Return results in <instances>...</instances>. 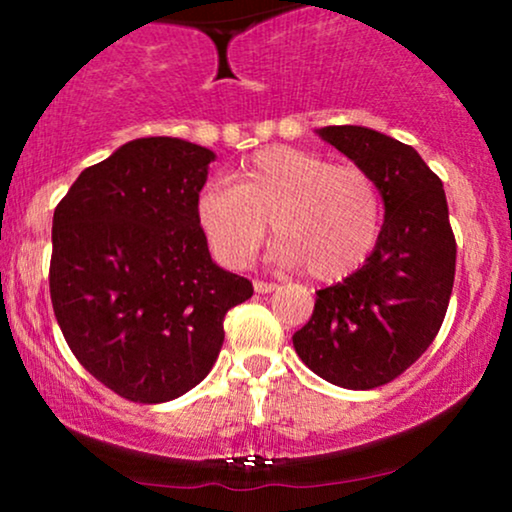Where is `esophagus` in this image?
Returning a JSON list of instances; mask_svg holds the SVG:
<instances>
[{
    "label": "esophagus",
    "instance_id": "1",
    "mask_svg": "<svg viewBox=\"0 0 512 512\" xmlns=\"http://www.w3.org/2000/svg\"><path fill=\"white\" fill-rule=\"evenodd\" d=\"M276 289H279V286H276L274 281H260V279L255 281V291H257V293H272V291H276Z\"/></svg>",
    "mask_w": 512,
    "mask_h": 512
}]
</instances>
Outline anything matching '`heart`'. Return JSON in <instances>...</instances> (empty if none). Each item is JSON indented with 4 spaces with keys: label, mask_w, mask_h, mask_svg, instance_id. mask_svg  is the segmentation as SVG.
<instances>
[{
    "label": "heart",
    "mask_w": 512,
    "mask_h": 512,
    "mask_svg": "<svg viewBox=\"0 0 512 512\" xmlns=\"http://www.w3.org/2000/svg\"><path fill=\"white\" fill-rule=\"evenodd\" d=\"M233 187L209 182L197 197V221L228 267H245L272 223L274 257L305 267L317 281L356 272L373 252L383 197L373 175L354 163L293 146H269L231 170Z\"/></svg>",
    "instance_id": "b5f03b06"
}]
</instances>
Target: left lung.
<instances>
[{
    "instance_id": "obj_1",
    "label": "left lung",
    "mask_w": 512,
    "mask_h": 512,
    "mask_svg": "<svg viewBox=\"0 0 512 512\" xmlns=\"http://www.w3.org/2000/svg\"><path fill=\"white\" fill-rule=\"evenodd\" d=\"M317 134L373 175L385 223L363 267L317 291L293 346L327 383L373 390L399 378L436 339L455 281V233L443 182L409 144L356 125Z\"/></svg>"
}]
</instances>
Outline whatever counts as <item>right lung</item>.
Here are the masks:
<instances>
[{
  "instance_id": "1",
  "label": "right lung",
  "mask_w": 512,
  "mask_h": 512,
  "mask_svg": "<svg viewBox=\"0 0 512 512\" xmlns=\"http://www.w3.org/2000/svg\"><path fill=\"white\" fill-rule=\"evenodd\" d=\"M211 161L185 139H134L55 209L52 310L76 361L129 402H170L202 383L223 317L252 296L245 276L211 262L197 221Z\"/></svg>"
}]
</instances>
